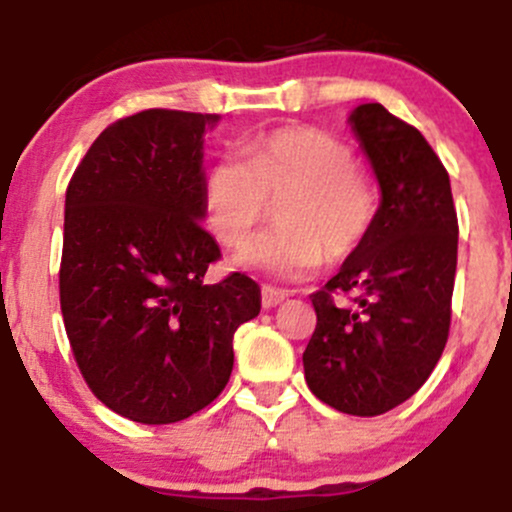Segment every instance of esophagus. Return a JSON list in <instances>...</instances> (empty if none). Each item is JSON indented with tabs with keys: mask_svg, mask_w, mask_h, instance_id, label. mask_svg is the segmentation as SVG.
Returning <instances> with one entry per match:
<instances>
[{
	"mask_svg": "<svg viewBox=\"0 0 512 512\" xmlns=\"http://www.w3.org/2000/svg\"><path fill=\"white\" fill-rule=\"evenodd\" d=\"M286 296L289 294L276 289V286H261V304H264V309H274V306H279Z\"/></svg>",
	"mask_w": 512,
	"mask_h": 512,
	"instance_id": "34e87169",
	"label": "esophagus"
}]
</instances>
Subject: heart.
I'll list each match as a JSON object with an SVG mask.
<instances>
[{
	"instance_id": "b5f03b06",
	"label": "heart",
	"mask_w": 512,
	"mask_h": 512,
	"mask_svg": "<svg viewBox=\"0 0 512 512\" xmlns=\"http://www.w3.org/2000/svg\"><path fill=\"white\" fill-rule=\"evenodd\" d=\"M271 203H281L279 228L248 241L233 264L284 279L314 274L324 259L354 256L379 213L377 186L354 150L316 128L259 135L248 143L246 160L223 155L203 178L206 223L228 248L251 236Z\"/></svg>"
}]
</instances>
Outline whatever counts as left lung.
<instances>
[{
    "instance_id": "8db88e82",
    "label": "left lung",
    "mask_w": 512,
    "mask_h": 512,
    "mask_svg": "<svg viewBox=\"0 0 512 512\" xmlns=\"http://www.w3.org/2000/svg\"><path fill=\"white\" fill-rule=\"evenodd\" d=\"M379 180L372 236L311 294L316 329L304 352L311 392L344 415L374 417L410 399L450 334L457 213L450 175L422 133L379 102L349 115ZM334 293H352L337 307Z\"/></svg>"
}]
</instances>
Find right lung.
<instances>
[{
  "label": "right lung",
  "instance_id": "obj_1",
  "mask_svg": "<svg viewBox=\"0 0 512 512\" xmlns=\"http://www.w3.org/2000/svg\"><path fill=\"white\" fill-rule=\"evenodd\" d=\"M218 115L143 110L107 125L65 196L60 306L102 405L143 425L208 407L228 384L233 334L259 316L246 274L206 284L221 248L201 226L203 133Z\"/></svg>",
  "mask_w": 512,
  "mask_h": 512
}]
</instances>
